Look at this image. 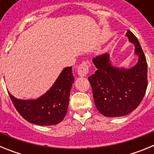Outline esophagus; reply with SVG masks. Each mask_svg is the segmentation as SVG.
Segmentation results:
<instances>
[{
	"label": "esophagus",
	"mask_w": 154,
	"mask_h": 154,
	"mask_svg": "<svg viewBox=\"0 0 154 154\" xmlns=\"http://www.w3.org/2000/svg\"><path fill=\"white\" fill-rule=\"evenodd\" d=\"M89 71V65L87 64V62H82L81 65H79V67L78 69V75L81 77H84V76H86V75L88 74Z\"/></svg>",
	"instance_id": "1"
}]
</instances>
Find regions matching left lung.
Here are the masks:
<instances>
[{
  "label": "left lung",
  "mask_w": 154,
  "mask_h": 154,
  "mask_svg": "<svg viewBox=\"0 0 154 154\" xmlns=\"http://www.w3.org/2000/svg\"><path fill=\"white\" fill-rule=\"evenodd\" d=\"M126 36L134 45L137 63L130 69L115 67L109 54L104 53L93 58L97 69L88 78L96 108L106 117L130 113L141 103L147 87V63L140 44L130 31Z\"/></svg>",
  "instance_id": "8db88e82"
}]
</instances>
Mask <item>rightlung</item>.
I'll return each instance as SVG.
<instances>
[{"label": "right lung", "instance_id": "add662e5", "mask_svg": "<svg viewBox=\"0 0 154 154\" xmlns=\"http://www.w3.org/2000/svg\"><path fill=\"white\" fill-rule=\"evenodd\" d=\"M72 69L65 68L52 86L38 99H19L8 92L20 115L29 123L39 126L61 123L67 113L70 90L74 82Z\"/></svg>", "mask_w": 154, "mask_h": 154}]
</instances>
